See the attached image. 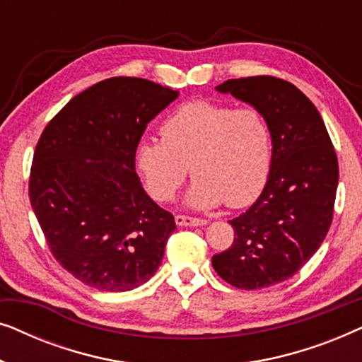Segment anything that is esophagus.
<instances>
[{
    "instance_id": "obj_1",
    "label": "esophagus",
    "mask_w": 362,
    "mask_h": 362,
    "mask_svg": "<svg viewBox=\"0 0 362 362\" xmlns=\"http://www.w3.org/2000/svg\"><path fill=\"white\" fill-rule=\"evenodd\" d=\"M175 221H176V224L181 227H199V226L207 224L206 219H199V217H189V216H176Z\"/></svg>"
}]
</instances>
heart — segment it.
<instances>
[{"label": "heart", "mask_w": 362, "mask_h": 362, "mask_svg": "<svg viewBox=\"0 0 362 362\" xmlns=\"http://www.w3.org/2000/svg\"><path fill=\"white\" fill-rule=\"evenodd\" d=\"M163 140L138 143L135 163L150 194L170 201L187 173L196 177L185 202L212 209L242 207L264 189L272 165V133L254 107L232 108L211 100L177 107L161 127Z\"/></svg>", "instance_id": "b5f03b06"}]
</instances>
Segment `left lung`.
Wrapping results in <instances>:
<instances>
[{
	"label": "left lung",
	"mask_w": 362,
	"mask_h": 362,
	"mask_svg": "<svg viewBox=\"0 0 362 362\" xmlns=\"http://www.w3.org/2000/svg\"><path fill=\"white\" fill-rule=\"evenodd\" d=\"M216 90L264 113L272 165L257 201L229 221L234 244L212 257V267L237 288H265L293 276L325 240L333 221L338 158L320 112L293 83L259 76L232 78Z\"/></svg>",
	"instance_id": "obj_1"
}]
</instances>
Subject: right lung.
<instances>
[{
	"label": "right lung",
	"instance_id": "obj_1",
	"mask_svg": "<svg viewBox=\"0 0 362 362\" xmlns=\"http://www.w3.org/2000/svg\"><path fill=\"white\" fill-rule=\"evenodd\" d=\"M177 95L146 78H107L74 97L39 138L29 201L52 255L88 286L133 290L161 265L175 217L143 189L135 151Z\"/></svg>",
	"mask_w": 362,
	"mask_h": 362
}]
</instances>
